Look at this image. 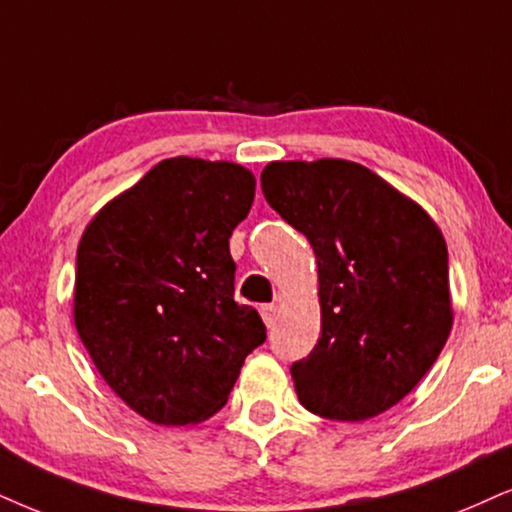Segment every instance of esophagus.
Segmentation results:
<instances>
[{"label": "esophagus", "instance_id": "obj_1", "mask_svg": "<svg viewBox=\"0 0 512 512\" xmlns=\"http://www.w3.org/2000/svg\"><path fill=\"white\" fill-rule=\"evenodd\" d=\"M260 314H262V321L267 323V328H271L278 319V307H276V304H262Z\"/></svg>", "mask_w": 512, "mask_h": 512}]
</instances>
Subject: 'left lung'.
I'll return each instance as SVG.
<instances>
[{"instance_id": "obj_1", "label": "left lung", "mask_w": 512, "mask_h": 512, "mask_svg": "<svg viewBox=\"0 0 512 512\" xmlns=\"http://www.w3.org/2000/svg\"><path fill=\"white\" fill-rule=\"evenodd\" d=\"M262 191L307 236L319 267L321 335L290 368L297 399L316 416L352 423L392 409L454 326L442 231L352 160H276L262 170Z\"/></svg>"}]
</instances>
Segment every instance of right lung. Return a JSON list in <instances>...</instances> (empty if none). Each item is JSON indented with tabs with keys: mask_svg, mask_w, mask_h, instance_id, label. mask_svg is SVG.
<instances>
[{
	"mask_svg": "<svg viewBox=\"0 0 512 512\" xmlns=\"http://www.w3.org/2000/svg\"><path fill=\"white\" fill-rule=\"evenodd\" d=\"M252 200L243 165L179 155L103 205L80 238L77 335L108 387L155 425L215 416L267 338L234 300L229 238Z\"/></svg>",
	"mask_w": 512,
	"mask_h": 512,
	"instance_id": "obj_1",
	"label": "right lung"
}]
</instances>
